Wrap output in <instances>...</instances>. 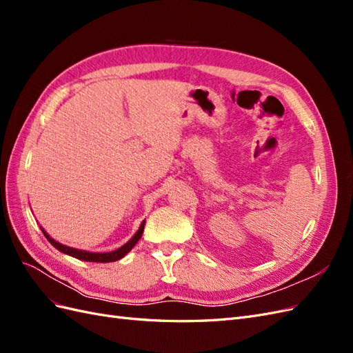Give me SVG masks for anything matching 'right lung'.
Wrapping results in <instances>:
<instances>
[{"label":"right lung","instance_id":"add662e5","mask_svg":"<svg viewBox=\"0 0 353 353\" xmlns=\"http://www.w3.org/2000/svg\"><path fill=\"white\" fill-rule=\"evenodd\" d=\"M144 225H145V221H143V223L140 225V230L137 231V234L135 236L128 241L126 244H123L122 248H119V249H116V250H113V252H109V253H91V252H85V250H78V249H73V248H68V245H65V244H60V243H57L56 240H52L48 234L42 230V232H44V236H46V239L54 245V248L57 249V250H60V252H63V253H66V254H70V256H73V258H77V259H81V261H87V262H114V261H119L121 258H123V256L130 252L134 245L137 244V241L141 239V236H143V231H144Z\"/></svg>","mask_w":353,"mask_h":353}]
</instances>
